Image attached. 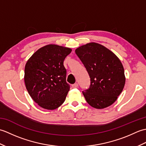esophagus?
Returning <instances> with one entry per match:
<instances>
[{"label": "esophagus", "mask_w": 146, "mask_h": 146, "mask_svg": "<svg viewBox=\"0 0 146 146\" xmlns=\"http://www.w3.org/2000/svg\"><path fill=\"white\" fill-rule=\"evenodd\" d=\"M78 86V84L77 83H74V84H73L72 85V87L73 88H77Z\"/></svg>", "instance_id": "1"}]
</instances>
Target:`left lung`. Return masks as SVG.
<instances>
[{
	"label": "left lung",
	"mask_w": 146,
	"mask_h": 146,
	"mask_svg": "<svg viewBox=\"0 0 146 146\" xmlns=\"http://www.w3.org/2000/svg\"><path fill=\"white\" fill-rule=\"evenodd\" d=\"M90 78V85L82 93L92 107L102 109L113 104L124 87L122 64L113 52L91 42L75 50Z\"/></svg>",
	"instance_id": "1"
}]
</instances>
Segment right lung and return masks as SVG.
<instances>
[{
    "mask_svg": "<svg viewBox=\"0 0 146 146\" xmlns=\"http://www.w3.org/2000/svg\"><path fill=\"white\" fill-rule=\"evenodd\" d=\"M71 49L49 44L39 49L27 61L24 82L29 94L36 104L54 110L63 104L70 85L66 82L65 58Z\"/></svg>",
    "mask_w": 146,
    "mask_h": 146,
    "instance_id": "1",
    "label": "right lung"
}]
</instances>
